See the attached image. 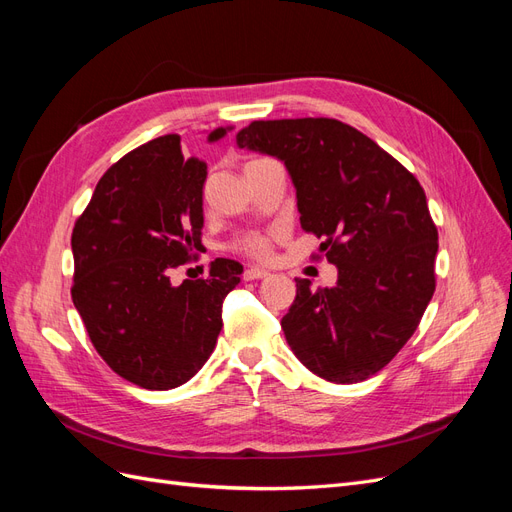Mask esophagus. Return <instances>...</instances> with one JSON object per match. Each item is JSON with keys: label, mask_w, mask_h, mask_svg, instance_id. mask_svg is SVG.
<instances>
[{"label": "esophagus", "mask_w": 512, "mask_h": 512, "mask_svg": "<svg viewBox=\"0 0 512 512\" xmlns=\"http://www.w3.org/2000/svg\"><path fill=\"white\" fill-rule=\"evenodd\" d=\"M267 275H269V271H265V269L250 267V269H245V271H243V280H245V282H252V280H262V277H267Z\"/></svg>", "instance_id": "esophagus-1"}]
</instances>
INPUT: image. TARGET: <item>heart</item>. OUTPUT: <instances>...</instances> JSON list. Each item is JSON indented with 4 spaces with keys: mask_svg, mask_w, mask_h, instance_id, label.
<instances>
[{
    "mask_svg": "<svg viewBox=\"0 0 512 512\" xmlns=\"http://www.w3.org/2000/svg\"><path fill=\"white\" fill-rule=\"evenodd\" d=\"M232 247H235L239 254H245L254 260H269L273 252V239L271 235H265V232H247V235L239 237Z\"/></svg>",
    "mask_w": 512,
    "mask_h": 512,
    "instance_id": "1",
    "label": "heart"
}]
</instances>
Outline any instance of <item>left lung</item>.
I'll use <instances>...</instances> for the list:
<instances>
[{
  "instance_id": "1",
  "label": "left lung",
  "mask_w": 512,
  "mask_h": 512,
  "mask_svg": "<svg viewBox=\"0 0 512 512\" xmlns=\"http://www.w3.org/2000/svg\"><path fill=\"white\" fill-rule=\"evenodd\" d=\"M241 149L282 160L301 228L337 267L333 288L297 282L286 342L316 376L363 382L391 363L436 290L438 228L421 183L369 136L337 119L252 121Z\"/></svg>"
}]
</instances>
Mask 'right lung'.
I'll list each match as a JSON object with an SVG mask.
<instances>
[{
    "mask_svg": "<svg viewBox=\"0 0 512 512\" xmlns=\"http://www.w3.org/2000/svg\"><path fill=\"white\" fill-rule=\"evenodd\" d=\"M232 128H215V143ZM207 164L183 158L179 134L158 136L106 170L72 230V301L115 374L149 391L188 382L222 331V303L243 267L215 258L209 275L170 284L203 250Z\"/></svg>",
    "mask_w": 512,
    "mask_h": 512,
    "instance_id": "obj_1",
    "label": "right lung"
}]
</instances>
